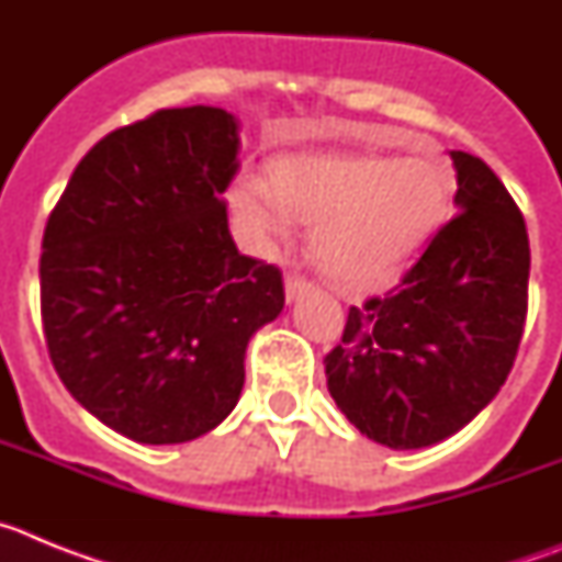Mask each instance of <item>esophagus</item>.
<instances>
[{
	"mask_svg": "<svg viewBox=\"0 0 562 562\" xmlns=\"http://www.w3.org/2000/svg\"><path fill=\"white\" fill-rule=\"evenodd\" d=\"M310 290H312V284H310V281H304V278H301V276H286L284 278L286 304H295L297 297H304Z\"/></svg>",
	"mask_w": 562,
	"mask_h": 562,
	"instance_id": "1",
	"label": "esophagus"
}]
</instances>
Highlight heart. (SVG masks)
<instances>
[{"label": "heart", "instance_id": "heart-1", "mask_svg": "<svg viewBox=\"0 0 562 562\" xmlns=\"http://www.w3.org/2000/svg\"><path fill=\"white\" fill-rule=\"evenodd\" d=\"M456 171L441 154L292 151L267 186L233 182L231 202L258 236H281L286 216L312 227V261L342 290H380L434 245L456 205Z\"/></svg>", "mask_w": 562, "mask_h": 562}]
</instances>
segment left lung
I'll return each mask as SVG.
<instances>
[{"label":"left lung","instance_id":"1","mask_svg":"<svg viewBox=\"0 0 562 562\" xmlns=\"http://www.w3.org/2000/svg\"><path fill=\"white\" fill-rule=\"evenodd\" d=\"M456 216L402 286L351 306L326 385L362 436L419 450L459 434L509 376L526 321L529 236L484 160L450 151Z\"/></svg>","mask_w":562,"mask_h":562}]
</instances>
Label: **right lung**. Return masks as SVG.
<instances>
[{
  "instance_id": "1",
  "label": "right lung",
  "mask_w": 562,
  "mask_h": 562,
  "mask_svg": "<svg viewBox=\"0 0 562 562\" xmlns=\"http://www.w3.org/2000/svg\"><path fill=\"white\" fill-rule=\"evenodd\" d=\"M236 154L225 109H160L89 148L44 227L49 360L89 414L140 445L222 425L247 342L284 310L278 267L227 231Z\"/></svg>"
}]
</instances>
